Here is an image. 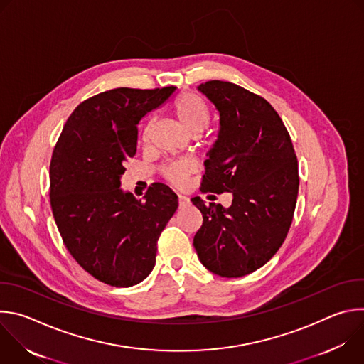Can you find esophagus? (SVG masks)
Segmentation results:
<instances>
[{
    "label": "esophagus",
    "mask_w": 364,
    "mask_h": 364,
    "mask_svg": "<svg viewBox=\"0 0 364 364\" xmlns=\"http://www.w3.org/2000/svg\"><path fill=\"white\" fill-rule=\"evenodd\" d=\"M188 203H190V200L187 197L178 196V207H180V209H184L186 205H188Z\"/></svg>",
    "instance_id": "obj_1"
}]
</instances>
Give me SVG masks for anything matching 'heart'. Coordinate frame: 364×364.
Segmentation results:
<instances>
[{
    "label": "heart",
    "instance_id": "obj_1",
    "mask_svg": "<svg viewBox=\"0 0 364 364\" xmlns=\"http://www.w3.org/2000/svg\"><path fill=\"white\" fill-rule=\"evenodd\" d=\"M171 112L178 124L191 135H198L210 122V109L205 100L193 92H183L177 95L171 102ZM146 136V132L144 138ZM193 171V166L188 161H173L161 167V177L171 186L180 188L184 187L188 176Z\"/></svg>",
    "mask_w": 364,
    "mask_h": 364
}]
</instances>
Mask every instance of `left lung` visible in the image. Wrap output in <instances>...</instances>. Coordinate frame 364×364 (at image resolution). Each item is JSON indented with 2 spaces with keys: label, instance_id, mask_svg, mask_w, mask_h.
<instances>
[{
  "label": "left lung",
  "instance_id": "left-lung-1",
  "mask_svg": "<svg viewBox=\"0 0 364 364\" xmlns=\"http://www.w3.org/2000/svg\"><path fill=\"white\" fill-rule=\"evenodd\" d=\"M220 115L219 138L204 161L201 193H232L229 209L191 198L203 215L193 245L200 262L225 278L245 277L282 246L292 223L299 176L288 129L271 103L242 86H198Z\"/></svg>",
  "mask_w": 364,
  "mask_h": 364
}]
</instances>
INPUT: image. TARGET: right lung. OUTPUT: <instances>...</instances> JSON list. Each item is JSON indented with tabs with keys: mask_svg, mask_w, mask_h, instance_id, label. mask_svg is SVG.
<instances>
[{
	"mask_svg": "<svg viewBox=\"0 0 364 364\" xmlns=\"http://www.w3.org/2000/svg\"><path fill=\"white\" fill-rule=\"evenodd\" d=\"M174 90L117 87L83 100L51 155L50 204L63 243L87 274L111 287H132L149 275L159 237L178 207L160 183L144 200L119 188L136 152L138 122Z\"/></svg>",
	"mask_w": 364,
	"mask_h": 364,
	"instance_id": "add662e5",
	"label": "right lung"
}]
</instances>
